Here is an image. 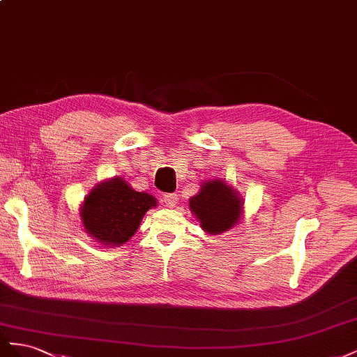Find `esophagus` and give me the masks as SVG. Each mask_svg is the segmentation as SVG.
<instances>
[{
    "label": "esophagus",
    "instance_id": "esophagus-1",
    "mask_svg": "<svg viewBox=\"0 0 357 357\" xmlns=\"http://www.w3.org/2000/svg\"><path fill=\"white\" fill-rule=\"evenodd\" d=\"M162 202H165V206L173 208L178 203V195L176 192H167V195L162 197Z\"/></svg>",
    "mask_w": 357,
    "mask_h": 357
}]
</instances>
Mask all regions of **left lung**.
<instances>
[{
  "label": "left lung",
  "mask_w": 357,
  "mask_h": 357,
  "mask_svg": "<svg viewBox=\"0 0 357 357\" xmlns=\"http://www.w3.org/2000/svg\"><path fill=\"white\" fill-rule=\"evenodd\" d=\"M243 202L235 188L221 179L203 182L190 199V209L200 227L209 235H220L235 227L242 217Z\"/></svg>",
  "instance_id": "left-lung-1"
}]
</instances>
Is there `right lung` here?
I'll return each mask as SVG.
<instances>
[{
  "instance_id": "1",
  "label": "right lung",
  "mask_w": 357,
  "mask_h": 357,
  "mask_svg": "<svg viewBox=\"0 0 357 357\" xmlns=\"http://www.w3.org/2000/svg\"><path fill=\"white\" fill-rule=\"evenodd\" d=\"M154 206V196L136 191L115 176L89 191L80 206V218L89 236L103 245L119 247L135 235L142 218Z\"/></svg>"
}]
</instances>
